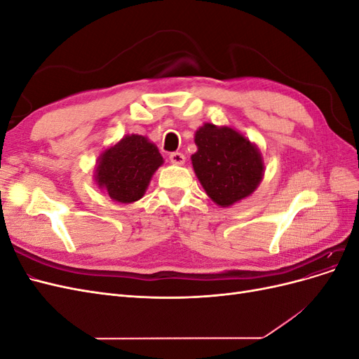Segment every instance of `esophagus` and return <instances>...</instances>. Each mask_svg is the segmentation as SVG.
Returning a JSON list of instances; mask_svg holds the SVG:
<instances>
[{
	"instance_id": "obj_1",
	"label": "esophagus",
	"mask_w": 359,
	"mask_h": 359,
	"mask_svg": "<svg viewBox=\"0 0 359 359\" xmlns=\"http://www.w3.org/2000/svg\"><path fill=\"white\" fill-rule=\"evenodd\" d=\"M169 160L170 163H173V165H184V161H186V157H184L182 153H170L169 154Z\"/></svg>"
}]
</instances>
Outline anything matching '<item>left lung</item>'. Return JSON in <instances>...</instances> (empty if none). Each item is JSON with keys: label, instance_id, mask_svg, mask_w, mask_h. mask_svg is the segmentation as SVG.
I'll use <instances>...</instances> for the list:
<instances>
[{"label": "left lung", "instance_id": "1", "mask_svg": "<svg viewBox=\"0 0 359 359\" xmlns=\"http://www.w3.org/2000/svg\"><path fill=\"white\" fill-rule=\"evenodd\" d=\"M191 156L194 172L206 194L220 206L247 198L264 177V163L257 148L231 127H201Z\"/></svg>", "mask_w": 359, "mask_h": 359}]
</instances>
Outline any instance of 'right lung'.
<instances>
[{
    "label": "right lung",
    "mask_w": 359,
    "mask_h": 359,
    "mask_svg": "<svg viewBox=\"0 0 359 359\" xmlns=\"http://www.w3.org/2000/svg\"><path fill=\"white\" fill-rule=\"evenodd\" d=\"M163 158L154 144L139 135L123 137L106 149L97 168V184L123 203L140 199Z\"/></svg>",
    "instance_id": "1"
}]
</instances>
